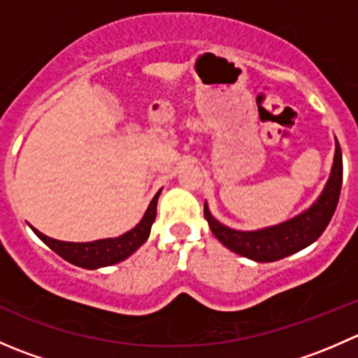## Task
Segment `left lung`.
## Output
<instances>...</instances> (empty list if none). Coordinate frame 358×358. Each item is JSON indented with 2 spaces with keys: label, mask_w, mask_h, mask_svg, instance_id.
<instances>
[{
  "label": "left lung",
  "mask_w": 358,
  "mask_h": 358,
  "mask_svg": "<svg viewBox=\"0 0 358 358\" xmlns=\"http://www.w3.org/2000/svg\"><path fill=\"white\" fill-rule=\"evenodd\" d=\"M341 183L343 157L339 143L336 140L334 164L322 194L306 211L299 213L294 218L262 230L244 232V230H234L222 225L218 220L213 218L208 204H204V216L216 239L223 246L229 248L230 251L237 252L244 258L255 259V262H277V259H282L286 256L301 251L322 236V232L333 218L336 206H338Z\"/></svg>",
  "instance_id": "1"
}]
</instances>
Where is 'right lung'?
Here are the masks:
<instances>
[{
  "mask_svg": "<svg viewBox=\"0 0 358 358\" xmlns=\"http://www.w3.org/2000/svg\"><path fill=\"white\" fill-rule=\"evenodd\" d=\"M161 190L154 196V199L150 201L149 208H147L145 215L140 220L138 225L135 229H131L129 232L122 234V236L114 237V239H100L93 241V243H66V241H57L52 237L45 236L39 230H36L34 227H31L34 230L36 236L43 241L50 249L57 252L59 256H62L64 259L76 266H81V268L95 270L102 268V266H110L115 263L122 262L128 256H131L147 239H149L150 227H152L154 220H156V211H157V199Z\"/></svg>",
  "mask_w": 358,
  "mask_h": 358,
  "instance_id": "obj_1",
  "label": "right lung"
}]
</instances>
